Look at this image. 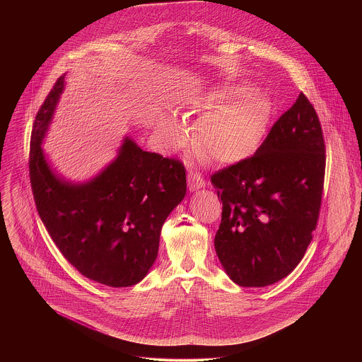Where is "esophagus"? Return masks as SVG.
Wrapping results in <instances>:
<instances>
[{
    "label": "esophagus",
    "mask_w": 362,
    "mask_h": 362,
    "mask_svg": "<svg viewBox=\"0 0 362 362\" xmlns=\"http://www.w3.org/2000/svg\"><path fill=\"white\" fill-rule=\"evenodd\" d=\"M188 187H189L191 191H197V189L205 187L204 177L198 171L189 170V173H188Z\"/></svg>",
    "instance_id": "esophagus-1"
}]
</instances>
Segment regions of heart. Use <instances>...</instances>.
<instances>
[{
	"instance_id": "heart-1",
	"label": "heart",
	"mask_w": 362,
	"mask_h": 362,
	"mask_svg": "<svg viewBox=\"0 0 362 362\" xmlns=\"http://www.w3.org/2000/svg\"><path fill=\"white\" fill-rule=\"evenodd\" d=\"M267 124L264 104L257 98H244L210 115L197 132V145L216 161H234L251 155L262 139ZM158 131L171 146L182 144L187 131L180 119L163 114Z\"/></svg>"
}]
</instances>
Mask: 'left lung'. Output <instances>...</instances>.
Listing matches in <instances>:
<instances>
[{
	"label": "left lung",
	"mask_w": 362,
	"mask_h": 362,
	"mask_svg": "<svg viewBox=\"0 0 362 362\" xmlns=\"http://www.w3.org/2000/svg\"><path fill=\"white\" fill-rule=\"evenodd\" d=\"M325 152L317 114L300 93L255 155L211 175L223 202L214 248L234 283L270 286L304 258L319 218Z\"/></svg>",
	"instance_id": "1"
}]
</instances>
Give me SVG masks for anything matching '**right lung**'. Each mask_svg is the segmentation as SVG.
Here are the masks:
<instances>
[{"mask_svg":"<svg viewBox=\"0 0 362 362\" xmlns=\"http://www.w3.org/2000/svg\"><path fill=\"white\" fill-rule=\"evenodd\" d=\"M64 90L58 78L35 119L29 175L39 216L64 258L110 287L139 283L155 263L161 227L187 194L180 160L142 151L128 136L93 180L72 184L52 171L42 151Z\"/></svg>","mask_w":362,"mask_h":362,"instance_id":"1","label":"right lung"}]
</instances>
